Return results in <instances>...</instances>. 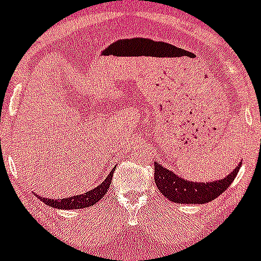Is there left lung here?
<instances>
[{
  "label": "left lung",
  "mask_w": 261,
  "mask_h": 261,
  "mask_svg": "<svg viewBox=\"0 0 261 261\" xmlns=\"http://www.w3.org/2000/svg\"><path fill=\"white\" fill-rule=\"evenodd\" d=\"M240 166L233 172L214 182H190L185 181L163 166L154 163V181L156 187L169 201L178 204H205L218 198L226 191L237 176Z\"/></svg>",
  "instance_id": "1"
}]
</instances>
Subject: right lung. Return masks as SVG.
<instances>
[{"label": "right lung", "mask_w": 261, "mask_h": 261, "mask_svg": "<svg viewBox=\"0 0 261 261\" xmlns=\"http://www.w3.org/2000/svg\"><path fill=\"white\" fill-rule=\"evenodd\" d=\"M113 171H111V173L108 174L107 178L97 186L95 189L90 190V191L85 192L83 195H75V196H71V198H65V199H58V200H55V199H45V198H38L45 203L47 205L52 206V208H57V209H83V208H88V206L94 205L95 203L100 200V199L107 194L108 189H110L111 181H112V176H113Z\"/></svg>", "instance_id": "obj_1"}]
</instances>
